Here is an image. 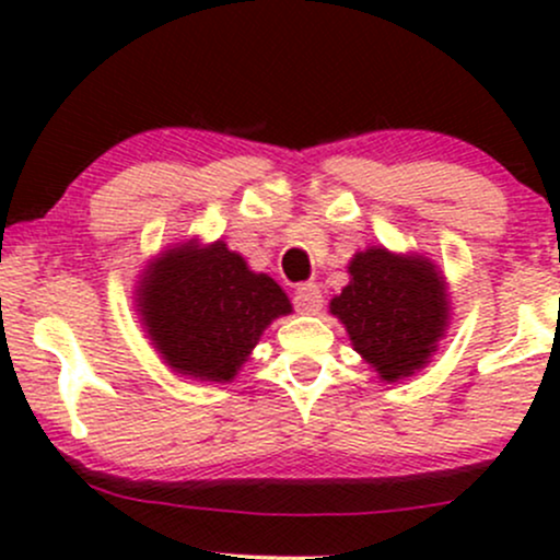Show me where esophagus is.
Returning <instances> with one entry per match:
<instances>
[{
	"instance_id": "34e87169",
	"label": "esophagus",
	"mask_w": 560,
	"mask_h": 560,
	"mask_svg": "<svg viewBox=\"0 0 560 560\" xmlns=\"http://www.w3.org/2000/svg\"><path fill=\"white\" fill-rule=\"evenodd\" d=\"M294 305H298V311L305 313V316H316L320 307H324V294H320L318 284H313V281L300 284L298 292H294Z\"/></svg>"
}]
</instances>
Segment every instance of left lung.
<instances>
[{
	"instance_id": "1",
	"label": "left lung",
	"mask_w": 560,
	"mask_h": 560,
	"mask_svg": "<svg viewBox=\"0 0 560 560\" xmlns=\"http://www.w3.org/2000/svg\"><path fill=\"white\" fill-rule=\"evenodd\" d=\"M350 284L329 313L342 320L352 350L382 382H402L432 363L450 326L447 281L419 253L369 247L347 262Z\"/></svg>"
}]
</instances>
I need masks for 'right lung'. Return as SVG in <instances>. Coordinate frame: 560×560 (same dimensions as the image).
I'll return each mask as SVG.
<instances>
[{
    "label": "right lung",
    "mask_w": 560,
    "mask_h": 560,
    "mask_svg": "<svg viewBox=\"0 0 560 560\" xmlns=\"http://www.w3.org/2000/svg\"><path fill=\"white\" fill-rule=\"evenodd\" d=\"M133 302L163 363L210 384L231 382L262 331L292 313L284 289L221 240L165 247L139 273Z\"/></svg>",
    "instance_id": "add662e5"
}]
</instances>
